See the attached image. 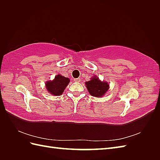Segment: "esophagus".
<instances>
[{"label": "esophagus", "mask_w": 160, "mask_h": 160, "mask_svg": "<svg viewBox=\"0 0 160 160\" xmlns=\"http://www.w3.org/2000/svg\"><path fill=\"white\" fill-rule=\"evenodd\" d=\"M74 81H75V82H80V78H75Z\"/></svg>", "instance_id": "esophagus-1"}]
</instances>
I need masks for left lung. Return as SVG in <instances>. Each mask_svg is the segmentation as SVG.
<instances>
[{"label": "left lung", "instance_id": "1", "mask_svg": "<svg viewBox=\"0 0 160 160\" xmlns=\"http://www.w3.org/2000/svg\"><path fill=\"white\" fill-rule=\"evenodd\" d=\"M85 84L91 96L97 98L103 96L108 91L109 86L107 82H101L96 76L91 78V80L87 82Z\"/></svg>", "mask_w": 160, "mask_h": 160}]
</instances>
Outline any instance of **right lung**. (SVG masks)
I'll return each mask as SVG.
<instances>
[{"label":"right lung","instance_id":"1","mask_svg":"<svg viewBox=\"0 0 160 160\" xmlns=\"http://www.w3.org/2000/svg\"><path fill=\"white\" fill-rule=\"evenodd\" d=\"M69 82V79L60 75H58L53 81H48L46 87L49 93L53 96H60Z\"/></svg>","mask_w":160,"mask_h":160}]
</instances>
